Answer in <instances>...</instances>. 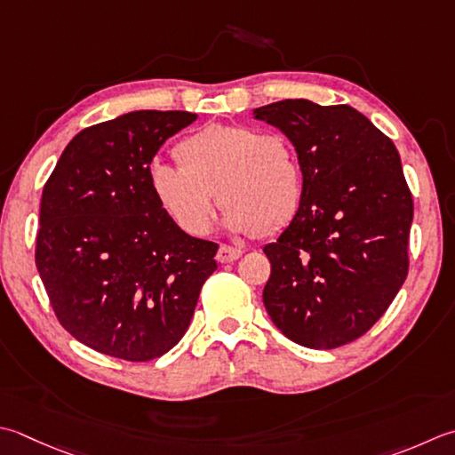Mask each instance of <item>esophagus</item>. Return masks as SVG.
I'll return each instance as SVG.
<instances>
[{"mask_svg": "<svg viewBox=\"0 0 455 455\" xmlns=\"http://www.w3.org/2000/svg\"><path fill=\"white\" fill-rule=\"evenodd\" d=\"M240 256H243V251H238V248H233V246L222 244L219 248V252H217V260L220 264H228V262H235L236 258H240Z\"/></svg>", "mask_w": 455, "mask_h": 455, "instance_id": "esophagus-1", "label": "esophagus"}]
</instances>
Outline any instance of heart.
<instances>
[{
    "instance_id": "1",
    "label": "heart",
    "mask_w": 455,
    "mask_h": 455,
    "mask_svg": "<svg viewBox=\"0 0 455 455\" xmlns=\"http://www.w3.org/2000/svg\"><path fill=\"white\" fill-rule=\"evenodd\" d=\"M180 167L151 164L157 203L189 236L207 233L217 193L225 227L268 236L296 217L304 193L298 151L283 133H260L240 124H215L175 148Z\"/></svg>"
}]
</instances>
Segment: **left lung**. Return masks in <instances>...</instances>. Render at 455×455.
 Masks as SVG:
<instances>
[{"mask_svg": "<svg viewBox=\"0 0 455 455\" xmlns=\"http://www.w3.org/2000/svg\"><path fill=\"white\" fill-rule=\"evenodd\" d=\"M298 151L296 217L264 246V306L293 343L335 349L375 325L408 274L414 215L400 156L351 106L280 100L254 110Z\"/></svg>", "mask_w": 455, "mask_h": 455, "instance_id": "obj_1", "label": "left lung"}]
</instances>
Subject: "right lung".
Masks as SVG:
<instances>
[{
	"label": "right lung",
	"instance_id": "right-lung-1",
	"mask_svg": "<svg viewBox=\"0 0 455 455\" xmlns=\"http://www.w3.org/2000/svg\"><path fill=\"white\" fill-rule=\"evenodd\" d=\"M197 120L138 110L78 132L43 187L35 264L60 325L91 349L141 363L191 323L219 246L189 236L157 203L149 165Z\"/></svg>",
	"mask_w": 455,
	"mask_h": 455
}]
</instances>
